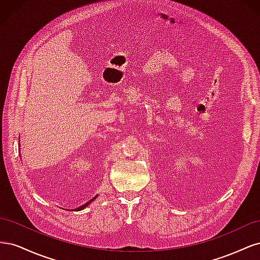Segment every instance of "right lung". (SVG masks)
Returning <instances> with one entry per match:
<instances>
[{"label":"right lung","instance_id":"add662e5","mask_svg":"<svg viewBox=\"0 0 260 260\" xmlns=\"http://www.w3.org/2000/svg\"><path fill=\"white\" fill-rule=\"evenodd\" d=\"M96 198H98V196H94V198H93L92 200H90L89 202H86V203L84 204V205H82V206H80V207H78V208H76V210H82L83 208H85L86 206H88V205H89V204H91V202H93V201H94V200H95Z\"/></svg>","mask_w":260,"mask_h":260}]
</instances>
